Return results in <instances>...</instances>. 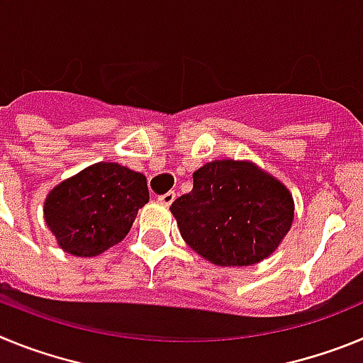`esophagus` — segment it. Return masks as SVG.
<instances>
[{
	"instance_id": "esophagus-1",
	"label": "esophagus",
	"mask_w": 363,
	"mask_h": 363,
	"mask_svg": "<svg viewBox=\"0 0 363 363\" xmlns=\"http://www.w3.org/2000/svg\"><path fill=\"white\" fill-rule=\"evenodd\" d=\"M174 198H176V192L169 191V192H165V194H162V196H158V201L163 205H171L172 201H174Z\"/></svg>"
}]
</instances>
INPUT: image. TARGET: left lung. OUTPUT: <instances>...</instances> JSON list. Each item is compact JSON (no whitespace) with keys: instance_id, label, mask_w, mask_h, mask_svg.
Masks as SVG:
<instances>
[{"instance_id":"obj_1","label":"left lung","mask_w":363,"mask_h":363,"mask_svg":"<svg viewBox=\"0 0 363 363\" xmlns=\"http://www.w3.org/2000/svg\"><path fill=\"white\" fill-rule=\"evenodd\" d=\"M192 179V191L171 205V213L182 238L211 264L255 265L289 233L294 220L289 189L252 162L214 160Z\"/></svg>"}]
</instances>
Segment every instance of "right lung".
<instances>
[{
    "label": "right lung",
    "mask_w": 363,
    "mask_h": 363,
    "mask_svg": "<svg viewBox=\"0 0 363 363\" xmlns=\"http://www.w3.org/2000/svg\"><path fill=\"white\" fill-rule=\"evenodd\" d=\"M147 201L142 172L99 162L56 185L45 200L43 214L63 251L91 258L129 234L138 209Z\"/></svg>",
    "instance_id": "right-lung-1"
}]
</instances>
